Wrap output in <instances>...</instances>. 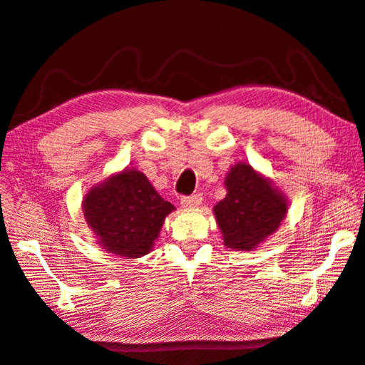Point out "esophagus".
I'll return each instance as SVG.
<instances>
[{
	"instance_id": "1",
	"label": "esophagus",
	"mask_w": 365,
	"mask_h": 365,
	"mask_svg": "<svg viewBox=\"0 0 365 365\" xmlns=\"http://www.w3.org/2000/svg\"><path fill=\"white\" fill-rule=\"evenodd\" d=\"M180 204H182L183 209H196L202 204V196L201 195H193V196L182 197Z\"/></svg>"
}]
</instances>
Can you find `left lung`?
<instances>
[{
  "mask_svg": "<svg viewBox=\"0 0 365 365\" xmlns=\"http://www.w3.org/2000/svg\"><path fill=\"white\" fill-rule=\"evenodd\" d=\"M225 188L227 196L214 205L223 244L233 250H254L281 227L289 210L287 197L249 163L230 169Z\"/></svg>",
  "mask_w": 365,
  "mask_h": 365,
  "instance_id": "1",
  "label": "left lung"
}]
</instances>
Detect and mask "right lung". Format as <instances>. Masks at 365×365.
Masks as SVG:
<instances>
[{"label": "right lung", "mask_w": 365, "mask_h": 365, "mask_svg": "<svg viewBox=\"0 0 365 365\" xmlns=\"http://www.w3.org/2000/svg\"><path fill=\"white\" fill-rule=\"evenodd\" d=\"M81 207L98 246L124 258L150 254L165 217L175 210L143 172L129 168L89 188Z\"/></svg>", "instance_id": "right-lung-1"}]
</instances>
